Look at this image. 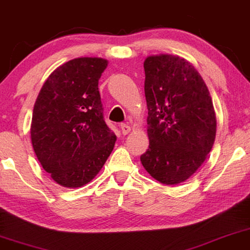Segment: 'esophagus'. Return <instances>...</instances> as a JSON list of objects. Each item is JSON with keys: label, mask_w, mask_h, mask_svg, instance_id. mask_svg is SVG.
<instances>
[{"label": "esophagus", "mask_w": 250, "mask_h": 250, "mask_svg": "<svg viewBox=\"0 0 250 250\" xmlns=\"http://www.w3.org/2000/svg\"><path fill=\"white\" fill-rule=\"evenodd\" d=\"M121 130H122L123 135H127L130 132L131 128H130V125H127V123H121Z\"/></svg>", "instance_id": "obj_1"}]
</instances>
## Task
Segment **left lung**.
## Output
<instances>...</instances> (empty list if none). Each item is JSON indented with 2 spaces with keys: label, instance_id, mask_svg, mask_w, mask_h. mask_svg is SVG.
<instances>
[{
  "label": "left lung",
  "instance_id": "1",
  "mask_svg": "<svg viewBox=\"0 0 250 250\" xmlns=\"http://www.w3.org/2000/svg\"><path fill=\"white\" fill-rule=\"evenodd\" d=\"M144 71L149 145L142 165L162 184H179L200 168L214 145L211 97L197 69L177 56L147 57Z\"/></svg>",
  "mask_w": 250,
  "mask_h": 250
}]
</instances>
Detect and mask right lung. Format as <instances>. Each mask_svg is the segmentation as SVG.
Here are the masks:
<instances>
[{
    "instance_id": "add662e5",
    "label": "right lung",
    "mask_w": 250,
    "mask_h": 250,
    "mask_svg": "<svg viewBox=\"0 0 250 250\" xmlns=\"http://www.w3.org/2000/svg\"><path fill=\"white\" fill-rule=\"evenodd\" d=\"M106 66L102 58L72 59L51 73L36 98L33 148L43 169L65 188L88 184L114 147L98 90Z\"/></svg>"
}]
</instances>
